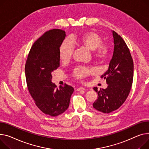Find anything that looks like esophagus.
<instances>
[{"label": "esophagus", "mask_w": 149, "mask_h": 149, "mask_svg": "<svg viewBox=\"0 0 149 149\" xmlns=\"http://www.w3.org/2000/svg\"><path fill=\"white\" fill-rule=\"evenodd\" d=\"M86 90V88H84V87H78L77 88V91H84Z\"/></svg>", "instance_id": "obj_1"}]
</instances>
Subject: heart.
<instances>
[{"label":"heart","instance_id":"1","mask_svg":"<svg viewBox=\"0 0 149 149\" xmlns=\"http://www.w3.org/2000/svg\"><path fill=\"white\" fill-rule=\"evenodd\" d=\"M72 39L75 43L84 47L92 51V54L96 60L104 62L110 54V48L108 44L102 43V38L94 31H87L80 35H74ZM74 51V45L69 38H65L59 48V57L63 62H68L72 57ZM95 72L93 68L80 66L75 68L73 76L77 80L83 81L87 77Z\"/></svg>","mask_w":149,"mask_h":149}]
</instances>
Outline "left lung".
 Listing matches in <instances>:
<instances>
[{"mask_svg": "<svg viewBox=\"0 0 149 149\" xmlns=\"http://www.w3.org/2000/svg\"><path fill=\"white\" fill-rule=\"evenodd\" d=\"M114 52L109 68L102 77L106 80L108 87L97 91V99L93 104L96 110L110 113L119 108L130 94L133 81L134 62L126 44L123 38L113 31Z\"/></svg>", "mask_w": 149, "mask_h": 149, "instance_id": "left-lung-1", "label": "left lung"}]
</instances>
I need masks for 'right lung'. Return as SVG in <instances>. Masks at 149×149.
<instances>
[{"instance_id": "1", "label": "right lung", "mask_w": 149, "mask_h": 149, "mask_svg": "<svg viewBox=\"0 0 149 149\" xmlns=\"http://www.w3.org/2000/svg\"><path fill=\"white\" fill-rule=\"evenodd\" d=\"M66 36L63 30L46 32L35 42L25 65L29 92L38 108L53 117L63 113L69 107L74 88L66 84L57 86L51 81L52 72L60 65L59 48Z\"/></svg>"}]
</instances>
